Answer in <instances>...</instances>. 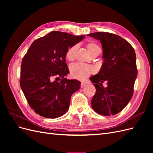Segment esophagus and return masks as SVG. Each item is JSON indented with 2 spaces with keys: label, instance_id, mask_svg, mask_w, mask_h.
<instances>
[{
  "label": "esophagus",
  "instance_id": "34e87169",
  "mask_svg": "<svg viewBox=\"0 0 153 153\" xmlns=\"http://www.w3.org/2000/svg\"><path fill=\"white\" fill-rule=\"evenodd\" d=\"M85 85H86V84H85V82H82V83H81V84H80V87H81L82 88L84 87Z\"/></svg>",
  "mask_w": 153,
  "mask_h": 153
}]
</instances>
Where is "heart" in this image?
<instances>
[{
	"instance_id": "heart-1",
	"label": "heart",
	"mask_w": 153,
	"mask_h": 153,
	"mask_svg": "<svg viewBox=\"0 0 153 153\" xmlns=\"http://www.w3.org/2000/svg\"><path fill=\"white\" fill-rule=\"evenodd\" d=\"M86 47L91 55L97 52L101 53L100 47L98 45H97L94 43H87ZM76 49V46L74 45L71 47H69L67 50L65 54V57L68 61H71L74 59V56H75ZM70 71L71 76L74 78H76V79L80 80H83L85 79L87 77H89L91 74L94 72V68L91 66L86 65V64L81 63H75L71 65Z\"/></svg>"
}]
</instances>
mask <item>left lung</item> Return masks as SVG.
<instances>
[{"label":"left lung","mask_w":153,"mask_h":153,"mask_svg":"<svg viewBox=\"0 0 153 153\" xmlns=\"http://www.w3.org/2000/svg\"><path fill=\"white\" fill-rule=\"evenodd\" d=\"M87 36L100 41L104 59L99 73L90 78L96 90L92 107L100 115H114L132 98L137 76L135 52L126 40L116 34L98 32ZM104 81L108 84L105 88Z\"/></svg>","instance_id":"1"}]
</instances>
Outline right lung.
Here are the masks:
<instances>
[{"mask_svg": "<svg viewBox=\"0 0 153 153\" xmlns=\"http://www.w3.org/2000/svg\"><path fill=\"white\" fill-rule=\"evenodd\" d=\"M85 36L52 31L35 40L22 59L20 84L30 107L41 116L55 119L65 114L80 82L68 80L65 54Z\"/></svg>", "mask_w": 153, "mask_h": 153, "instance_id": "right-lung-1", "label": "right lung"}]
</instances>
